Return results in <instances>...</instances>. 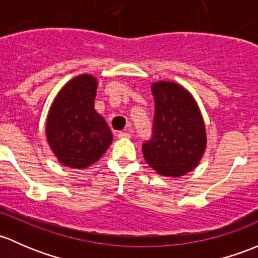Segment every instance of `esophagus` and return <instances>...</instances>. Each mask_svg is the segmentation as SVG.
I'll return each instance as SVG.
<instances>
[{
  "instance_id": "obj_1",
  "label": "esophagus",
  "mask_w": 258,
  "mask_h": 258,
  "mask_svg": "<svg viewBox=\"0 0 258 258\" xmlns=\"http://www.w3.org/2000/svg\"><path fill=\"white\" fill-rule=\"evenodd\" d=\"M118 138H119V139H129L130 133H128V132H119L118 133Z\"/></svg>"
}]
</instances>
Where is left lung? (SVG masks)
Listing matches in <instances>:
<instances>
[{"instance_id":"obj_1","label":"left lung","mask_w":258,"mask_h":258,"mask_svg":"<svg viewBox=\"0 0 258 258\" xmlns=\"http://www.w3.org/2000/svg\"><path fill=\"white\" fill-rule=\"evenodd\" d=\"M153 138L143 144L147 163L163 176L179 177L198 166L206 149L203 115L190 92L174 82L153 83Z\"/></svg>"}]
</instances>
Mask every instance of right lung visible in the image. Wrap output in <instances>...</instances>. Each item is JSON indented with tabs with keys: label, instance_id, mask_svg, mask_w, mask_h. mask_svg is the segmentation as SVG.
<instances>
[{
	"label": "right lung",
	"instance_id": "obj_1",
	"mask_svg": "<svg viewBox=\"0 0 258 258\" xmlns=\"http://www.w3.org/2000/svg\"><path fill=\"white\" fill-rule=\"evenodd\" d=\"M97 87V78L90 74L74 77L49 108L47 142L58 161L70 168H88L113 142L109 126L94 109Z\"/></svg>",
	"mask_w": 258,
	"mask_h": 258
}]
</instances>
